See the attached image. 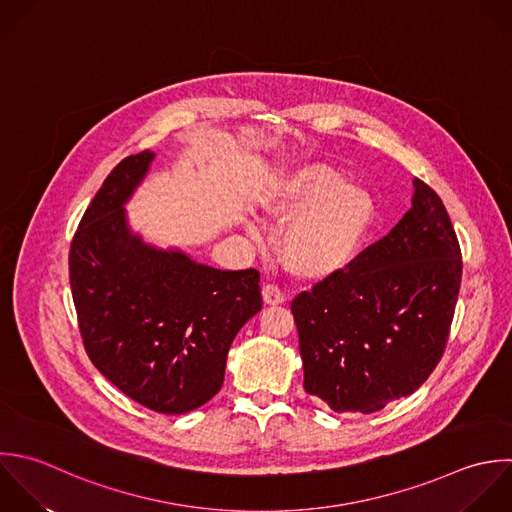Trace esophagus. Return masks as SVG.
I'll return each instance as SVG.
<instances>
[{"label": "esophagus", "instance_id": "34e87169", "mask_svg": "<svg viewBox=\"0 0 512 512\" xmlns=\"http://www.w3.org/2000/svg\"><path fill=\"white\" fill-rule=\"evenodd\" d=\"M261 293H263L265 305H283L287 301V295L277 285H265Z\"/></svg>", "mask_w": 512, "mask_h": 512}]
</instances>
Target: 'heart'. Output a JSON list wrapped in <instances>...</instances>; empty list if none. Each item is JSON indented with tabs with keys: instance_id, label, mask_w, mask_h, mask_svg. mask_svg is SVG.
Returning a JSON list of instances; mask_svg holds the SVG:
<instances>
[{
	"instance_id": "obj_1",
	"label": "heart",
	"mask_w": 512,
	"mask_h": 512,
	"mask_svg": "<svg viewBox=\"0 0 512 512\" xmlns=\"http://www.w3.org/2000/svg\"><path fill=\"white\" fill-rule=\"evenodd\" d=\"M263 213L287 223L281 235L285 267L311 281L343 273L359 257L377 217L371 193L329 165L313 163L281 175L261 201ZM251 235H259L249 225Z\"/></svg>"
}]
</instances>
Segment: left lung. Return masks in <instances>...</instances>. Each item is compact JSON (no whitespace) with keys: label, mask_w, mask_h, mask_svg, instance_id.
Returning <instances> with one entry per match:
<instances>
[{"label":"left lung","mask_w":512,"mask_h":512,"mask_svg":"<svg viewBox=\"0 0 512 512\" xmlns=\"http://www.w3.org/2000/svg\"><path fill=\"white\" fill-rule=\"evenodd\" d=\"M413 185V207L389 235L291 303L305 391L337 413L409 397L443 357L461 247L441 197L421 179Z\"/></svg>","instance_id":"obj_1"}]
</instances>
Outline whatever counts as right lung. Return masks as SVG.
I'll return each instance as SVG.
<instances>
[{"label":"right lung","instance_id":"obj_1","mask_svg":"<svg viewBox=\"0 0 512 512\" xmlns=\"http://www.w3.org/2000/svg\"><path fill=\"white\" fill-rule=\"evenodd\" d=\"M153 157L129 155L107 175L73 235L69 283L97 371L139 405L183 415L219 393L229 347L263 301L257 269L201 265L131 231L123 205Z\"/></svg>","mask_w":512,"mask_h":512}]
</instances>
